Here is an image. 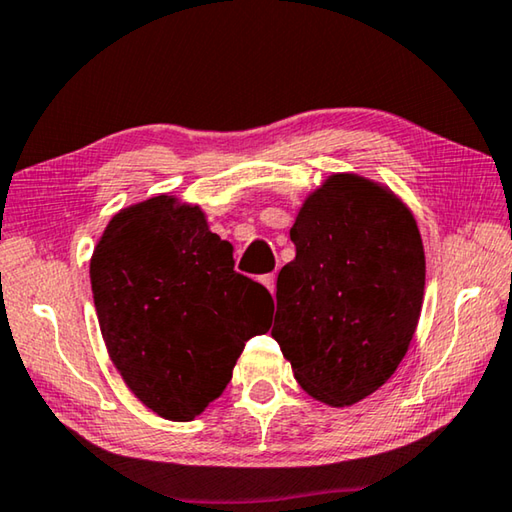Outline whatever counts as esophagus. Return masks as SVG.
Segmentation results:
<instances>
[{
    "label": "esophagus",
    "mask_w": 512,
    "mask_h": 512,
    "mask_svg": "<svg viewBox=\"0 0 512 512\" xmlns=\"http://www.w3.org/2000/svg\"><path fill=\"white\" fill-rule=\"evenodd\" d=\"M262 282H264V287L268 289V291H275V273H266V275H262Z\"/></svg>",
    "instance_id": "34e87169"
}]
</instances>
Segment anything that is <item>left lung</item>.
I'll return each instance as SVG.
<instances>
[{
	"instance_id": "obj_1",
	"label": "left lung",
	"mask_w": 512,
	"mask_h": 512,
	"mask_svg": "<svg viewBox=\"0 0 512 512\" xmlns=\"http://www.w3.org/2000/svg\"><path fill=\"white\" fill-rule=\"evenodd\" d=\"M291 241L271 334L309 395L350 406L386 384L418 327V225L384 187L341 173L307 198Z\"/></svg>"
}]
</instances>
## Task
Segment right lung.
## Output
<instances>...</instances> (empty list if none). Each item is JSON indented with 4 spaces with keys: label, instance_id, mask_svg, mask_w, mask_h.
Masks as SVG:
<instances>
[{
    "label": "right lung",
    "instance_id": "add662e5",
    "mask_svg": "<svg viewBox=\"0 0 512 512\" xmlns=\"http://www.w3.org/2000/svg\"><path fill=\"white\" fill-rule=\"evenodd\" d=\"M103 341L126 386L162 418L194 420L228 386L273 298L235 271L198 207L155 196L119 212L92 255Z\"/></svg>",
    "mask_w": 512,
    "mask_h": 512
}]
</instances>
